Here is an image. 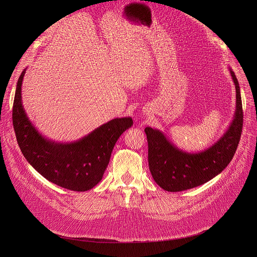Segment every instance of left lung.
<instances>
[{
	"instance_id": "1",
	"label": "left lung",
	"mask_w": 257,
	"mask_h": 257,
	"mask_svg": "<svg viewBox=\"0 0 257 257\" xmlns=\"http://www.w3.org/2000/svg\"><path fill=\"white\" fill-rule=\"evenodd\" d=\"M235 85V111L223 136L200 152H186L175 146L158 129L146 127L148 160L154 181L168 192H182L206 183L219 175L230 163L239 143L242 128L240 88L230 66Z\"/></svg>"
}]
</instances>
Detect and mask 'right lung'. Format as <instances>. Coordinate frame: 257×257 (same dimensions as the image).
<instances>
[{
    "instance_id": "obj_1",
    "label": "right lung",
    "mask_w": 257,
    "mask_h": 257,
    "mask_svg": "<svg viewBox=\"0 0 257 257\" xmlns=\"http://www.w3.org/2000/svg\"><path fill=\"white\" fill-rule=\"evenodd\" d=\"M25 69L17 84L12 120L18 144L27 161L47 180L67 190L85 192L103 178L118 138L133 125L116 117L75 142L60 143L43 136L27 115L22 101Z\"/></svg>"
}]
</instances>
